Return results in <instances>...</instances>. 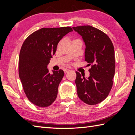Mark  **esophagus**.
I'll return each mask as SVG.
<instances>
[{
	"instance_id": "34e87169",
	"label": "esophagus",
	"mask_w": 135,
	"mask_h": 135,
	"mask_svg": "<svg viewBox=\"0 0 135 135\" xmlns=\"http://www.w3.org/2000/svg\"><path fill=\"white\" fill-rule=\"evenodd\" d=\"M70 71V70H69V69H65L64 70V73L66 74V73H68V72H69Z\"/></svg>"
}]
</instances>
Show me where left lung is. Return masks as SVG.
<instances>
[{
  "mask_svg": "<svg viewBox=\"0 0 135 135\" xmlns=\"http://www.w3.org/2000/svg\"><path fill=\"white\" fill-rule=\"evenodd\" d=\"M85 44V61L91 68L87 79L76 71L75 84L79 99L93 105L104 101L111 91L115 74L114 48L112 40L103 31L89 25L73 27Z\"/></svg>",
  "mask_w": 135,
  "mask_h": 135,
  "instance_id": "1",
  "label": "left lung"
}]
</instances>
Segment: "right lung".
<instances>
[{
    "label": "right lung",
    "mask_w": 135,
    "mask_h": 135,
    "mask_svg": "<svg viewBox=\"0 0 135 135\" xmlns=\"http://www.w3.org/2000/svg\"><path fill=\"white\" fill-rule=\"evenodd\" d=\"M70 27L42 28L30 34L20 50L18 73L25 95L31 103L46 108L55 101L64 75L62 70L48 73L50 60L60 40L72 31Z\"/></svg>",
    "instance_id": "right-lung-1"
}]
</instances>
